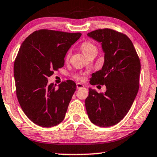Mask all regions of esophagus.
<instances>
[{
	"mask_svg": "<svg viewBox=\"0 0 157 157\" xmlns=\"http://www.w3.org/2000/svg\"><path fill=\"white\" fill-rule=\"evenodd\" d=\"M84 88V86L81 83H77V89H80V88Z\"/></svg>",
	"mask_w": 157,
	"mask_h": 157,
	"instance_id": "34e87169",
	"label": "esophagus"
}]
</instances>
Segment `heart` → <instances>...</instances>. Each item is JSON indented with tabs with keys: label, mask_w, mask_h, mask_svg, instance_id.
I'll list each match as a JSON object with an SVG mask.
<instances>
[{
	"label": "heart",
	"mask_w": 157,
	"mask_h": 157,
	"mask_svg": "<svg viewBox=\"0 0 157 157\" xmlns=\"http://www.w3.org/2000/svg\"><path fill=\"white\" fill-rule=\"evenodd\" d=\"M80 48H81V50L82 51V52H83L86 56L92 52H97V49L96 48L95 45L88 41H83V42L81 44ZM69 56H70V52H68L67 55H66V59L67 60L68 58H69ZM75 77L76 79H77V80H82V77L79 76V75H75Z\"/></svg>",
	"instance_id": "obj_1"
}]
</instances>
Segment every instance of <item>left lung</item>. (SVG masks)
<instances>
[{
    "instance_id": "obj_1",
    "label": "left lung",
    "mask_w": 157,
    "mask_h": 157,
    "mask_svg": "<svg viewBox=\"0 0 157 157\" xmlns=\"http://www.w3.org/2000/svg\"><path fill=\"white\" fill-rule=\"evenodd\" d=\"M101 43L105 62L101 70L92 74L91 85H105L106 92L89 88L86 107L89 119L100 127L120 122L129 112L139 90L140 61L127 36L109 28L88 33Z\"/></svg>"
}]
</instances>
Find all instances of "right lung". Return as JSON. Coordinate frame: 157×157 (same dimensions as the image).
Here are the masks:
<instances>
[{"mask_svg": "<svg viewBox=\"0 0 157 157\" xmlns=\"http://www.w3.org/2000/svg\"><path fill=\"white\" fill-rule=\"evenodd\" d=\"M80 36V33L41 29L20 47L14 64L17 97L25 114L37 125L52 127L65 118L76 84L67 80L56 89L48 79L63 67L67 51Z\"/></svg>", "mask_w": 157, "mask_h": 157, "instance_id": "add662e5", "label": "right lung"}]
</instances>
